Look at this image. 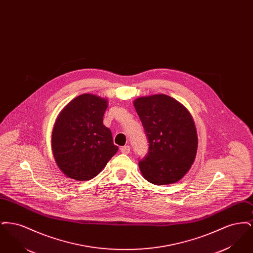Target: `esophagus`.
<instances>
[{
    "mask_svg": "<svg viewBox=\"0 0 253 253\" xmlns=\"http://www.w3.org/2000/svg\"><path fill=\"white\" fill-rule=\"evenodd\" d=\"M130 146H123V147H121V151L122 154H125V155H128L129 153H130Z\"/></svg>",
    "mask_w": 253,
    "mask_h": 253,
    "instance_id": "34e87169",
    "label": "esophagus"
}]
</instances>
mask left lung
Here are the masks:
<instances>
[{"instance_id": "left-lung-1", "label": "left lung", "mask_w": 253, "mask_h": 253, "mask_svg": "<svg viewBox=\"0 0 253 253\" xmlns=\"http://www.w3.org/2000/svg\"><path fill=\"white\" fill-rule=\"evenodd\" d=\"M133 105L149 141V152L138 162L142 175L155 185L180 180L197 152V133L190 112L163 94L138 97Z\"/></svg>"}]
</instances>
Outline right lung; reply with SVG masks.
I'll use <instances>...</instances> for the list:
<instances>
[{
    "mask_svg": "<svg viewBox=\"0 0 253 253\" xmlns=\"http://www.w3.org/2000/svg\"><path fill=\"white\" fill-rule=\"evenodd\" d=\"M107 106L105 98L84 94L60 112L52 132V150L57 165L66 176L90 180L118 152L111 130L103 125Z\"/></svg>",
    "mask_w": 253,
    "mask_h": 253,
    "instance_id": "1",
    "label": "right lung"
}]
</instances>
